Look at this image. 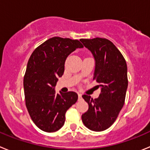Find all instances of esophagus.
I'll return each instance as SVG.
<instances>
[{"mask_svg":"<svg viewBox=\"0 0 150 150\" xmlns=\"http://www.w3.org/2000/svg\"><path fill=\"white\" fill-rule=\"evenodd\" d=\"M78 98H79V100L82 98V95L81 94H78Z\"/></svg>","mask_w":150,"mask_h":150,"instance_id":"1","label":"esophagus"}]
</instances>
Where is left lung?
I'll use <instances>...</instances> for the list:
<instances>
[{"mask_svg": "<svg viewBox=\"0 0 150 150\" xmlns=\"http://www.w3.org/2000/svg\"><path fill=\"white\" fill-rule=\"evenodd\" d=\"M80 41L95 58L93 79L101 88L98 98L83 95L88 110L82 115V120L88 129L102 132L113 124L124 105L128 83L126 62L116 46L106 38Z\"/></svg>", "mask_w": 150, "mask_h": 150, "instance_id": "1", "label": "left lung"}]
</instances>
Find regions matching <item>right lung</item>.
<instances>
[{
  "label": "right lung",
  "instance_id": "add662e5",
  "mask_svg": "<svg viewBox=\"0 0 150 150\" xmlns=\"http://www.w3.org/2000/svg\"><path fill=\"white\" fill-rule=\"evenodd\" d=\"M83 47L77 40L54 37L37 47L28 62L23 83L25 105L32 121L43 132L60 129L67 110L77 100L76 92L56 94L55 86L63 75L67 57Z\"/></svg>",
  "mask_w": 150,
  "mask_h": 150
}]
</instances>
